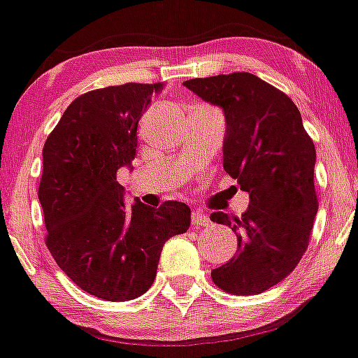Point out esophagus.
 <instances>
[{
  "mask_svg": "<svg viewBox=\"0 0 358 358\" xmlns=\"http://www.w3.org/2000/svg\"><path fill=\"white\" fill-rule=\"evenodd\" d=\"M192 223L195 224V227H207V224L210 223V220H209V216H207V214L200 213V210H195V213H193V216H192Z\"/></svg>",
  "mask_w": 358,
  "mask_h": 358,
  "instance_id": "1",
  "label": "esophagus"
}]
</instances>
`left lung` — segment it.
Instances as JSON below:
<instances>
[{
  "label": "left lung",
  "instance_id": "8db88e82",
  "mask_svg": "<svg viewBox=\"0 0 358 358\" xmlns=\"http://www.w3.org/2000/svg\"><path fill=\"white\" fill-rule=\"evenodd\" d=\"M185 86L223 110V169L250 193L241 217L210 214L237 236V255L210 275L228 294H262L297 267L309 244L318 213L315 144L294 101L257 75H214Z\"/></svg>",
  "mask_w": 358,
  "mask_h": 358
}]
</instances>
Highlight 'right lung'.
I'll return each instance as SVG.
<instances>
[{
    "label": "right lung",
    "instance_id": "1",
    "mask_svg": "<svg viewBox=\"0 0 358 358\" xmlns=\"http://www.w3.org/2000/svg\"><path fill=\"white\" fill-rule=\"evenodd\" d=\"M163 84L128 83L75 98L43 145L38 200L47 248L79 288L131 301L156 278L163 244L192 223L186 203L124 202L117 170L131 169L142 114Z\"/></svg>",
    "mask_w": 358,
    "mask_h": 358
}]
</instances>
